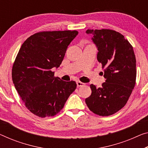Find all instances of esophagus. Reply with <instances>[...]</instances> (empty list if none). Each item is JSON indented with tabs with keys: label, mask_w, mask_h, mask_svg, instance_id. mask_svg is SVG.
<instances>
[{
	"label": "esophagus",
	"mask_w": 148,
	"mask_h": 148,
	"mask_svg": "<svg viewBox=\"0 0 148 148\" xmlns=\"http://www.w3.org/2000/svg\"><path fill=\"white\" fill-rule=\"evenodd\" d=\"M77 87H83V86L85 85V83H82L81 81H77Z\"/></svg>",
	"instance_id": "34e87169"
}]
</instances>
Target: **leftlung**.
Listing matches in <instances>:
<instances>
[{"label": "left lung", "mask_w": 148, "mask_h": 148, "mask_svg": "<svg viewBox=\"0 0 148 148\" xmlns=\"http://www.w3.org/2000/svg\"><path fill=\"white\" fill-rule=\"evenodd\" d=\"M98 49L106 79L102 87L91 84L92 92L85 103L92 112L102 116L112 115L123 108L134 88L136 60L133 47L124 36L111 29H87Z\"/></svg>", "instance_id": "8db88e82"}]
</instances>
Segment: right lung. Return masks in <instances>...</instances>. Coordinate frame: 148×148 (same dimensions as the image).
I'll list each match as a JSON object with an SVG mask.
<instances>
[{"mask_svg": "<svg viewBox=\"0 0 148 148\" xmlns=\"http://www.w3.org/2000/svg\"><path fill=\"white\" fill-rule=\"evenodd\" d=\"M77 34L75 30L36 33L20 47L12 67L13 83L26 107L38 116H55L75 90V82L54 77L52 69L60 67Z\"/></svg>", "mask_w": 148, "mask_h": 148, "instance_id": "1", "label": "right lung"}]
</instances>
